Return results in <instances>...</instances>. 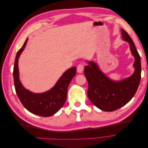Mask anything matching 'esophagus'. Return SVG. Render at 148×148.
<instances>
[{
  "mask_svg": "<svg viewBox=\"0 0 148 148\" xmlns=\"http://www.w3.org/2000/svg\"><path fill=\"white\" fill-rule=\"evenodd\" d=\"M84 70V65L82 64H80L77 66V71L78 73H83Z\"/></svg>",
  "mask_w": 148,
  "mask_h": 148,
  "instance_id": "34e87169",
  "label": "esophagus"
}]
</instances>
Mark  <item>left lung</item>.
I'll return each instance as SVG.
<instances>
[{"instance_id": "8db88e82", "label": "left lung", "mask_w": 148, "mask_h": 148, "mask_svg": "<svg viewBox=\"0 0 148 148\" xmlns=\"http://www.w3.org/2000/svg\"><path fill=\"white\" fill-rule=\"evenodd\" d=\"M122 37L130 47L135 57V73L130 77L119 82L111 81L106 77L93 62L84 66V73L88 82V96L94 104L102 110H117L130 101L135 95L141 80V58L133 40L127 32L122 29Z\"/></svg>"}]
</instances>
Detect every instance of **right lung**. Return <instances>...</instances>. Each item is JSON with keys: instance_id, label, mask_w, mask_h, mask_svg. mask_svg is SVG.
I'll list each match as a JSON object with an SVG mask.
<instances>
[{"instance_id": "right-lung-1", "label": "right lung", "mask_w": 148, "mask_h": 148, "mask_svg": "<svg viewBox=\"0 0 148 148\" xmlns=\"http://www.w3.org/2000/svg\"><path fill=\"white\" fill-rule=\"evenodd\" d=\"M28 39L18 51L13 67V79L16 93L21 104L30 112L41 117H50L64 106L66 99L67 89L71 79L76 75V67H72L64 73L51 90L41 94H34L24 88L19 79L18 62L25 47Z\"/></svg>"}]
</instances>
